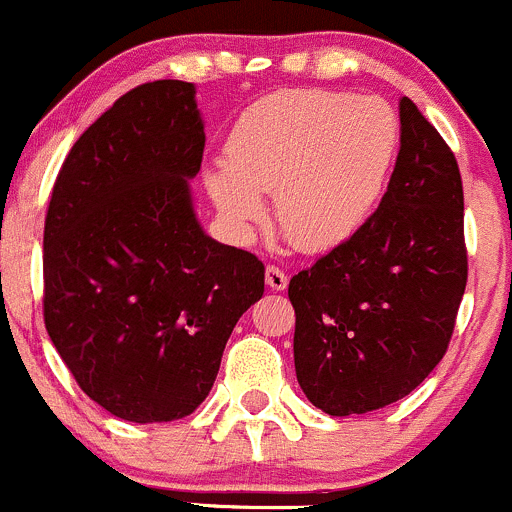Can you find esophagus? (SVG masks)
<instances>
[{
	"mask_svg": "<svg viewBox=\"0 0 512 512\" xmlns=\"http://www.w3.org/2000/svg\"><path fill=\"white\" fill-rule=\"evenodd\" d=\"M288 283V276L281 271L278 266H268L266 268V286L271 288V291H283Z\"/></svg>",
	"mask_w": 512,
	"mask_h": 512,
	"instance_id": "obj_1",
	"label": "esophagus"
}]
</instances>
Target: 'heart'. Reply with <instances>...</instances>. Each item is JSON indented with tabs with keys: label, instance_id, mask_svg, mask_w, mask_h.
<instances>
[{
	"label": "heart",
	"instance_id": "obj_1",
	"mask_svg": "<svg viewBox=\"0 0 512 512\" xmlns=\"http://www.w3.org/2000/svg\"><path fill=\"white\" fill-rule=\"evenodd\" d=\"M398 149V119L376 96L288 89L263 96L226 141L206 189L239 234L266 219L273 196L283 239L306 254L348 244L378 209Z\"/></svg>",
	"mask_w": 512,
	"mask_h": 512
}]
</instances>
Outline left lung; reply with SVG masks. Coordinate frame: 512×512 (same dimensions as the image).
<instances>
[{
  "label": "left lung",
  "instance_id": "left-lung-1",
  "mask_svg": "<svg viewBox=\"0 0 512 512\" xmlns=\"http://www.w3.org/2000/svg\"><path fill=\"white\" fill-rule=\"evenodd\" d=\"M398 114L401 151L378 209L288 283L298 386L328 416L378 411L421 386L468 281L458 161L408 96Z\"/></svg>",
  "mask_w": 512,
  "mask_h": 512
}]
</instances>
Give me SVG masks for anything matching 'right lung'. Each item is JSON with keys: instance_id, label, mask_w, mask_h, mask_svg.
I'll return each instance as SVG.
<instances>
[{"instance_id": "right-lung-1", "label": "right lung", "mask_w": 512, "mask_h": 512, "mask_svg": "<svg viewBox=\"0 0 512 512\" xmlns=\"http://www.w3.org/2000/svg\"><path fill=\"white\" fill-rule=\"evenodd\" d=\"M196 86L141 84L79 136L44 224V323L79 388L131 423L194 413L263 263L201 226Z\"/></svg>"}]
</instances>
